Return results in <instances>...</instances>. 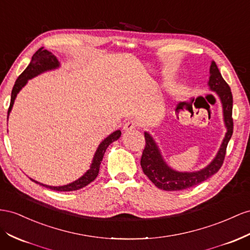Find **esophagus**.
I'll use <instances>...</instances> for the list:
<instances>
[{
  "mask_svg": "<svg viewBox=\"0 0 250 250\" xmlns=\"http://www.w3.org/2000/svg\"><path fill=\"white\" fill-rule=\"evenodd\" d=\"M136 127H137V122H136V121L130 120V121H128V122H126V123L124 124L123 129H124L125 131H131V130H133Z\"/></svg>",
  "mask_w": 250,
  "mask_h": 250,
  "instance_id": "34e87169",
  "label": "esophagus"
}]
</instances>
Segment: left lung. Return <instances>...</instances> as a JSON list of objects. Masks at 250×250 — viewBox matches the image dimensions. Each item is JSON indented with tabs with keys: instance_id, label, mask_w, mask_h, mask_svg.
<instances>
[{
	"instance_id": "1",
	"label": "left lung",
	"mask_w": 250,
	"mask_h": 250,
	"mask_svg": "<svg viewBox=\"0 0 250 250\" xmlns=\"http://www.w3.org/2000/svg\"><path fill=\"white\" fill-rule=\"evenodd\" d=\"M209 73H210L208 81L209 89L218 94L222 107H223V118L227 129L225 138L222 142L217 156L210 162V164L199 171L182 172L172 169L171 167L166 164L156 141L149 133L144 132L146 145L143 153H142L141 166L148 179L160 189L166 191H178L193 187L206 181L214 173H217L223 164L228 142L230 140L233 131L232 93L230 87L222 78L218 66L213 61L211 62Z\"/></svg>"
}]
</instances>
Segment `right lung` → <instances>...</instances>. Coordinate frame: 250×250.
Returning <instances> with one entry per match:
<instances>
[{
    "mask_svg": "<svg viewBox=\"0 0 250 250\" xmlns=\"http://www.w3.org/2000/svg\"><path fill=\"white\" fill-rule=\"evenodd\" d=\"M59 67H60V62L50 51L44 49L43 47L42 48H40L35 53V55L32 56L30 64L27 66V68L21 73V75L19 76V78L16 81L15 86H13L12 91H11L10 105L8 108V117H9V113L12 109V106H13V103H15V100L18 96V93L27 84L28 80L35 78L39 75H41L42 72L57 69V68H59ZM8 117H7V119H8ZM120 137H121V130H116L111 134H109V136L106 139H104L102 142H101V144L99 145L98 149L93 156L90 168L82 175V177L79 178L75 182H71V183L67 184V185H63V186H49V185H45V184L40 183V182L35 181L32 179H30V180L35 182V183H37V184L42 185L46 188H49V189H51V190L73 191V190L81 189V188H83V187L88 185L89 183H91V182L94 181V179L98 177L101 162H102V160H103L104 153L107 149V147H108L112 143V142L117 141Z\"/></svg>",
    "mask_w": 250,
    "mask_h": 250,
    "instance_id": "obj_1",
    "label": "right lung"
}]
</instances>
